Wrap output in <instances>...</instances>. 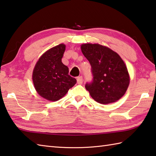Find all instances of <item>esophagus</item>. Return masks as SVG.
<instances>
[{
  "label": "esophagus",
  "instance_id": "obj_1",
  "mask_svg": "<svg viewBox=\"0 0 156 156\" xmlns=\"http://www.w3.org/2000/svg\"><path fill=\"white\" fill-rule=\"evenodd\" d=\"M77 83L81 85L83 83V77L82 76H79V77H78L77 78Z\"/></svg>",
  "mask_w": 156,
  "mask_h": 156
}]
</instances>
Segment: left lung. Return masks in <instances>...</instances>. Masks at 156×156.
<instances>
[{
    "label": "left lung",
    "instance_id": "obj_1",
    "mask_svg": "<svg viewBox=\"0 0 156 156\" xmlns=\"http://www.w3.org/2000/svg\"><path fill=\"white\" fill-rule=\"evenodd\" d=\"M82 53L91 65L93 79L85 87L95 100L102 104L114 102L122 98L130 79L126 66L116 52L98 44H85Z\"/></svg>",
    "mask_w": 156,
    "mask_h": 156
}]
</instances>
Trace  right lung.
Listing matches in <instances>:
<instances>
[{
    "label": "right lung",
    "instance_id": "right-lung-1",
    "mask_svg": "<svg viewBox=\"0 0 156 156\" xmlns=\"http://www.w3.org/2000/svg\"><path fill=\"white\" fill-rule=\"evenodd\" d=\"M65 45L46 51L38 60L33 71V82L38 94L50 101H57L77 83L69 75V68L62 62Z\"/></svg>",
    "mask_w": 156,
    "mask_h": 156
}]
</instances>
